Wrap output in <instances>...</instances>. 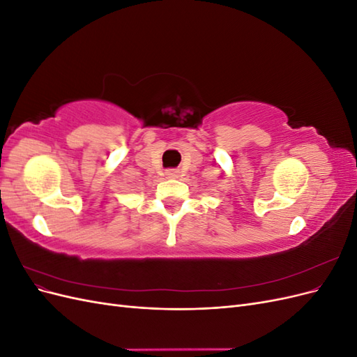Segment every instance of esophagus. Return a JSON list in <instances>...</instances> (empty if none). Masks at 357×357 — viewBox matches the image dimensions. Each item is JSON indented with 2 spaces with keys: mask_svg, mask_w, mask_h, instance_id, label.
Returning <instances> with one entry per match:
<instances>
[{
  "mask_svg": "<svg viewBox=\"0 0 357 357\" xmlns=\"http://www.w3.org/2000/svg\"><path fill=\"white\" fill-rule=\"evenodd\" d=\"M167 177H169V178H176V177H178V171L177 169H167Z\"/></svg>",
  "mask_w": 357,
  "mask_h": 357,
  "instance_id": "obj_1",
  "label": "esophagus"
}]
</instances>
